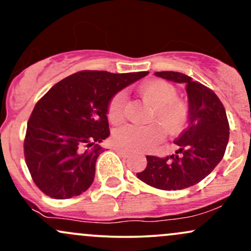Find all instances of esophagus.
<instances>
[{
    "mask_svg": "<svg viewBox=\"0 0 251 251\" xmlns=\"http://www.w3.org/2000/svg\"><path fill=\"white\" fill-rule=\"evenodd\" d=\"M114 151H116L118 154H120V155H122V157H124V158L128 157V155H129L128 152H127V151H125V150H122V149H118V148H116V149H114Z\"/></svg>",
    "mask_w": 251,
    "mask_h": 251,
    "instance_id": "34e87169",
    "label": "esophagus"
}]
</instances>
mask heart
Wrapping results in <instances>:
<instances>
[{
    "mask_svg": "<svg viewBox=\"0 0 251 251\" xmlns=\"http://www.w3.org/2000/svg\"><path fill=\"white\" fill-rule=\"evenodd\" d=\"M143 100L153 107L148 126L125 125L117 128L112 135V143L117 148L127 151H144L160 143L164 138V128L169 134L183 131L188 123L189 107L177 98V91L171 83L164 80H152L139 87ZM126 96L118 92L109 100L107 107L108 120L113 124L124 119Z\"/></svg>",
    "mask_w": 251,
    "mask_h": 251,
    "instance_id": "1",
    "label": "heart"
}]
</instances>
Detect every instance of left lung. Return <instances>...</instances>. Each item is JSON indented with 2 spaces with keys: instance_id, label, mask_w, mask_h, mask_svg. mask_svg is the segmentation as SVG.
<instances>
[{
  "instance_id": "1",
  "label": "left lung",
  "mask_w": 251,
  "mask_h": 251,
  "mask_svg": "<svg viewBox=\"0 0 251 251\" xmlns=\"http://www.w3.org/2000/svg\"><path fill=\"white\" fill-rule=\"evenodd\" d=\"M155 75L186 85L189 98V125L175 144L176 154L168 157L146 155L148 165L137 177L160 190H181L200 183L214 170L226 153L229 122L226 108L203 83L178 72H155Z\"/></svg>"
}]
</instances>
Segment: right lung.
I'll return each instance as SVG.
<instances>
[{"instance_id":"1","label":"right lung","mask_w":251,"mask_h":251,"mask_svg":"<svg viewBox=\"0 0 251 251\" xmlns=\"http://www.w3.org/2000/svg\"><path fill=\"white\" fill-rule=\"evenodd\" d=\"M148 72L81 71L65 77L36 102L27 124L25 159L35 185L55 200L85 192L109 135L112 97Z\"/></svg>"}]
</instances>
